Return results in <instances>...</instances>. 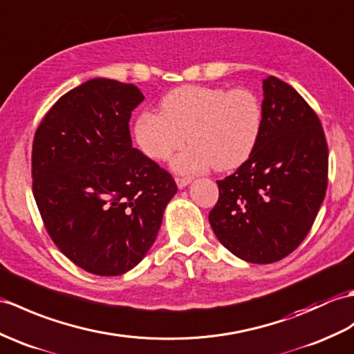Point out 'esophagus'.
<instances>
[{
	"instance_id": "obj_1",
	"label": "esophagus",
	"mask_w": 354,
	"mask_h": 354,
	"mask_svg": "<svg viewBox=\"0 0 354 354\" xmlns=\"http://www.w3.org/2000/svg\"><path fill=\"white\" fill-rule=\"evenodd\" d=\"M192 176H176L175 178V180H176V185L179 187V188H184V187H187L188 184L192 183Z\"/></svg>"
}]
</instances>
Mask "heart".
<instances>
[{
	"instance_id": "1",
	"label": "heart",
	"mask_w": 354,
	"mask_h": 354,
	"mask_svg": "<svg viewBox=\"0 0 354 354\" xmlns=\"http://www.w3.org/2000/svg\"><path fill=\"white\" fill-rule=\"evenodd\" d=\"M264 114L257 93L244 87L183 86L170 90L160 114L145 111L134 125L138 149L164 161L184 146L171 166L179 174H197L214 166L218 171L240 167L259 143Z\"/></svg>"
}]
</instances>
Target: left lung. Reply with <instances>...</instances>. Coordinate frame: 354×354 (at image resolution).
Here are the masks:
<instances>
[{
    "label": "left lung",
    "instance_id": "obj_1",
    "mask_svg": "<svg viewBox=\"0 0 354 354\" xmlns=\"http://www.w3.org/2000/svg\"><path fill=\"white\" fill-rule=\"evenodd\" d=\"M262 133L252 157L217 180L209 211L216 236L235 257L271 264L288 257L310 231L324 201L326 136L317 113L276 77L262 81Z\"/></svg>",
    "mask_w": 354,
    "mask_h": 354
}]
</instances>
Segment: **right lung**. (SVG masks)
Masks as SVG:
<instances>
[{
    "label": "right lung",
    "mask_w": 354,
    "mask_h": 354,
    "mask_svg": "<svg viewBox=\"0 0 354 354\" xmlns=\"http://www.w3.org/2000/svg\"><path fill=\"white\" fill-rule=\"evenodd\" d=\"M134 84L93 78L57 101L36 129L32 194L46 232L73 264L97 276L134 268L178 192L167 170L133 147Z\"/></svg>",
    "instance_id": "obj_1"
}]
</instances>
